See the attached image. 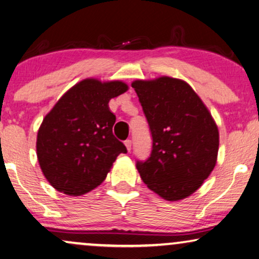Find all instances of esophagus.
I'll list each match as a JSON object with an SVG mask.
<instances>
[{"mask_svg": "<svg viewBox=\"0 0 259 259\" xmlns=\"http://www.w3.org/2000/svg\"><path fill=\"white\" fill-rule=\"evenodd\" d=\"M124 144H125V147H126L127 151H130V150H132V144H133L132 140H125V142H124Z\"/></svg>", "mask_w": 259, "mask_h": 259, "instance_id": "1", "label": "esophagus"}]
</instances>
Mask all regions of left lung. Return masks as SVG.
I'll use <instances>...</instances> for the list:
<instances>
[{
    "label": "left lung",
    "mask_w": 259,
    "mask_h": 259,
    "mask_svg": "<svg viewBox=\"0 0 259 259\" xmlns=\"http://www.w3.org/2000/svg\"><path fill=\"white\" fill-rule=\"evenodd\" d=\"M153 144L136 168L144 184L165 200L193 194L214 168L219 133L211 113L187 82L161 77L136 80Z\"/></svg>",
    "instance_id": "1"
}]
</instances>
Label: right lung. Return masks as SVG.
I'll use <instances>...</instances> for the list:
<instances>
[{
	"label": "right lung",
	"mask_w": 259,
	"mask_h": 259,
	"mask_svg": "<svg viewBox=\"0 0 259 259\" xmlns=\"http://www.w3.org/2000/svg\"><path fill=\"white\" fill-rule=\"evenodd\" d=\"M122 81L85 79L68 90L37 132L36 155L47 181L68 195H81L105 180L126 148L112 134L109 101L124 94Z\"/></svg>",
	"instance_id": "right-lung-1"
}]
</instances>
